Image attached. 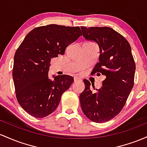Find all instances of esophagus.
I'll list each match as a JSON object with an SVG mask.
<instances>
[{
    "instance_id": "esophagus-1",
    "label": "esophagus",
    "mask_w": 147,
    "mask_h": 147,
    "mask_svg": "<svg viewBox=\"0 0 147 147\" xmlns=\"http://www.w3.org/2000/svg\"><path fill=\"white\" fill-rule=\"evenodd\" d=\"M78 81H80V79L78 78V77H74V82H78Z\"/></svg>"
}]
</instances>
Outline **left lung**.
Returning <instances> with one entry per match:
<instances>
[{
	"instance_id": "left-lung-1",
	"label": "left lung",
	"mask_w": 147,
	"mask_h": 147,
	"mask_svg": "<svg viewBox=\"0 0 147 147\" xmlns=\"http://www.w3.org/2000/svg\"><path fill=\"white\" fill-rule=\"evenodd\" d=\"M81 30L85 39L94 41L100 49L99 62L91 74H102L105 79L96 92L92 91L89 80H83L85 90L80 95V105L89 119L105 122L123 109L134 85L136 63L129 43L115 30L84 26ZM92 87L95 90L94 85Z\"/></svg>"
}]
</instances>
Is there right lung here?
<instances>
[{
	"mask_svg": "<svg viewBox=\"0 0 147 147\" xmlns=\"http://www.w3.org/2000/svg\"><path fill=\"white\" fill-rule=\"evenodd\" d=\"M80 36L78 26L51 24L32 30L21 42L14 54L12 76L16 99L29 115L45 117L57 108L74 78L62 75L49 79L51 60L63 55L67 46Z\"/></svg>",
	"mask_w": 147,
	"mask_h": 147,
	"instance_id": "obj_1",
	"label": "right lung"
}]
</instances>
